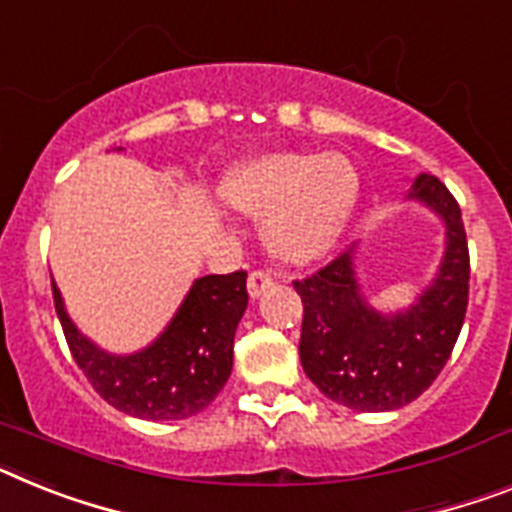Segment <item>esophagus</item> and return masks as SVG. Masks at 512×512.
Segmentation results:
<instances>
[{"label": "esophagus", "mask_w": 512, "mask_h": 512, "mask_svg": "<svg viewBox=\"0 0 512 512\" xmlns=\"http://www.w3.org/2000/svg\"><path fill=\"white\" fill-rule=\"evenodd\" d=\"M270 286H273V273H270V270H252V273H249L247 291L252 299L263 296Z\"/></svg>", "instance_id": "esophagus-1"}]
</instances>
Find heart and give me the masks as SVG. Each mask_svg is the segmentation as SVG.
Segmentation results:
<instances>
[{
	"label": "heart",
	"instance_id": "obj_1",
	"mask_svg": "<svg viewBox=\"0 0 512 512\" xmlns=\"http://www.w3.org/2000/svg\"><path fill=\"white\" fill-rule=\"evenodd\" d=\"M221 200L265 221V247L281 263L307 265L328 252L359 200L356 166L341 153H273L231 171Z\"/></svg>",
	"mask_w": 512,
	"mask_h": 512
}]
</instances>
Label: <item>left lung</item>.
Returning a JSON list of instances; mask_svg holds the SVG:
<instances>
[{"label":"left lung","instance_id":"left-lung-1","mask_svg":"<svg viewBox=\"0 0 512 512\" xmlns=\"http://www.w3.org/2000/svg\"><path fill=\"white\" fill-rule=\"evenodd\" d=\"M406 200L445 226L435 278L398 312L372 307L356 278V247L315 276L296 281L304 320L299 356L330 401L354 411H395L416 401L450 359L468 304V244L461 208L432 174L411 179Z\"/></svg>","mask_w":512,"mask_h":512}]
</instances>
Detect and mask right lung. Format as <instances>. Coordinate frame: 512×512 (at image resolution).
Wrapping results in <instances>:
<instances>
[{
    "instance_id": "1",
    "label": "right lung",
    "mask_w": 512,
    "mask_h": 512,
    "mask_svg": "<svg viewBox=\"0 0 512 512\" xmlns=\"http://www.w3.org/2000/svg\"><path fill=\"white\" fill-rule=\"evenodd\" d=\"M54 286V307L77 367L103 401L150 422L187 419L210 406L234 367L236 325L247 309V273L203 276L171 322L135 354H111L83 336Z\"/></svg>"
}]
</instances>
